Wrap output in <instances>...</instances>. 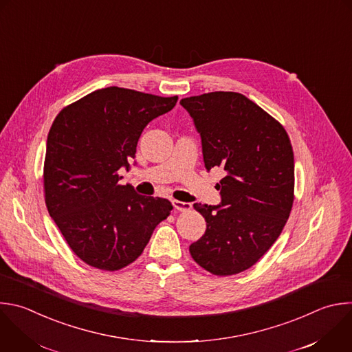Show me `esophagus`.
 Instances as JSON below:
<instances>
[{"label": "esophagus", "mask_w": 352, "mask_h": 352, "mask_svg": "<svg viewBox=\"0 0 352 352\" xmlns=\"http://www.w3.org/2000/svg\"><path fill=\"white\" fill-rule=\"evenodd\" d=\"M173 206L177 208V210H179V211H188V210H190V207H192V204L190 203H188V201H181V200H173Z\"/></svg>", "instance_id": "34e87169"}]
</instances>
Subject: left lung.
Returning a JSON list of instances; mask_svg holds the SVG:
<instances>
[{
	"mask_svg": "<svg viewBox=\"0 0 352 352\" xmlns=\"http://www.w3.org/2000/svg\"><path fill=\"white\" fill-rule=\"evenodd\" d=\"M201 138L207 171L221 168V203L193 207L204 235L189 246L206 271L228 276L253 267L275 243L290 215L294 156L285 129L239 92H208L179 102Z\"/></svg>",
	"mask_w": 352,
	"mask_h": 352,
	"instance_id": "obj_1",
	"label": "left lung"
}]
</instances>
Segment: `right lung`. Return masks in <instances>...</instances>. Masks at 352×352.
<instances>
[{
  "label": "right lung",
  "mask_w": 352,
  "mask_h": 352,
  "mask_svg": "<svg viewBox=\"0 0 352 352\" xmlns=\"http://www.w3.org/2000/svg\"><path fill=\"white\" fill-rule=\"evenodd\" d=\"M178 96L107 87L66 106L47 140L45 203L74 254L117 271L135 261L173 206L119 185L120 168L135 157L144 129L170 111Z\"/></svg>",
  "instance_id": "add662e5"
}]
</instances>
